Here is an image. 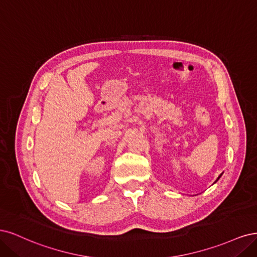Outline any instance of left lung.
Returning <instances> with one entry per match:
<instances>
[{
  "instance_id": "1",
  "label": "left lung",
  "mask_w": 257,
  "mask_h": 257,
  "mask_svg": "<svg viewBox=\"0 0 257 257\" xmlns=\"http://www.w3.org/2000/svg\"><path fill=\"white\" fill-rule=\"evenodd\" d=\"M220 177H221V175H220V176H219V177H218V179H219V178H220ZM218 179H217V180H218Z\"/></svg>"
}]
</instances>
